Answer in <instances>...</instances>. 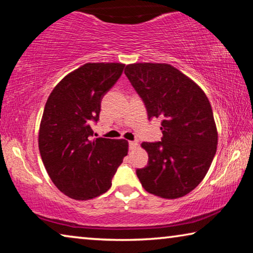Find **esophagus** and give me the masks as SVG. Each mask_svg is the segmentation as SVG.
I'll use <instances>...</instances> for the list:
<instances>
[{
	"mask_svg": "<svg viewBox=\"0 0 253 253\" xmlns=\"http://www.w3.org/2000/svg\"><path fill=\"white\" fill-rule=\"evenodd\" d=\"M138 146V143L136 142V141H131V142H129V150H135L136 147Z\"/></svg>",
	"mask_w": 253,
	"mask_h": 253,
	"instance_id": "34e87169",
	"label": "esophagus"
}]
</instances>
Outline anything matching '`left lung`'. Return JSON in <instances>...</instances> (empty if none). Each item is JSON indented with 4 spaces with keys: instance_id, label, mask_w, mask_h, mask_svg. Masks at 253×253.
I'll return each instance as SVG.
<instances>
[{
    "instance_id": "1",
    "label": "left lung",
    "mask_w": 253,
    "mask_h": 253,
    "mask_svg": "<svg viewBox=\"0 0 253 253\" xmlns=\"http://www.w3.org/2000/svg\"><path fill=\"white\" fill-rule=\"evenodd\" d=\"M125 74L150 118H162L161 142L142 143L148 164L136 170L144 189L161 198L189 194L205 178L216 148L217 128L205 92L164 63H135Z\"/></svg>"
}]
</instances>
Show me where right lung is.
Wrapping results in <instances>:
<instances>
[{"instance_id": "add662e5", "label": "right lung", "mask_w": 253, "mask_h": 253, "mask_svg": "<svg viewBox=\"0 0 253 253\" xmlns=\"http://www.w3.org/2000/svg\"><path fill=\"white\" fill-rule=\"evenodd\" d=\"M125 64L86 63L51 91L39 126L40 156L51 181L67 197L87 200L105 194L128 153L126 139L94 138L101 99Z\"/></svg>"}]
</instances>
